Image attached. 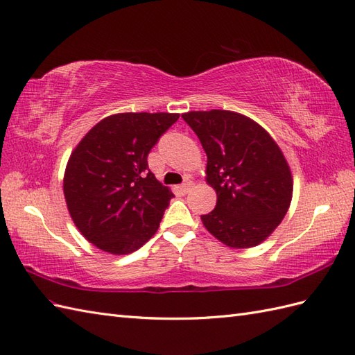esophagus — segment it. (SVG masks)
<instances>
[{
	"label": "esophagus",
	"instance_id": "34e87169",
	"mask_svg": "<svg viewBox=\"0 0 355 355\" xmlns=\"http://www.w3.org/2000/svg\"><path fill=\"white\" fill-rule=\"evenodd\" d=\"M191 188H193V182H185V184L178 187V189H179V191L182 193V194H188L189 189H191Z\"/></svg>",
	"mask_w": 355,
	"mask_h": 355
}]
</instances>
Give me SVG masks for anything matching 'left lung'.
I'll return each mask as SVG.
<instances>
[{
	"instance_id": "left-lung-1",
	"label": "left lung",
	"mask_w": 355,
	"mask_h": 355,
	"mask_svg": "<svg viewBox=\"0 0 355 355\" xmlns=\"http://www.w3.org/2000/svg\"><path fill=\"white\" fill-rule=\"evenodd\" d=\"M182 117L203 146L206 182L217 193L215 209L200 217L203 226L230 248L262 244L292 200V173L279 144L236 111H188Z\"/></svg>"
}]
</instances>
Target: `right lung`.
Returning <instances> with one entry per match:
<instances>
[{
  "label": "right lung",
  "mask_w": 355,
  "mask_h": 355,
  "mask_svg": "<svg viewBox=\"0 0 355 355\" xmlns=\"http://www.w3.org/2000/svg\"><path fill=\"white\" fill-rule=\"evenodd\" d=\"M178 119V112H117L72 150L63 178L67 211L102 252L129 254L157 233L173 193L149 170L148 155Z\"/></svg>",
  "instance_id": "right-lung-1"
}]
</instances>
